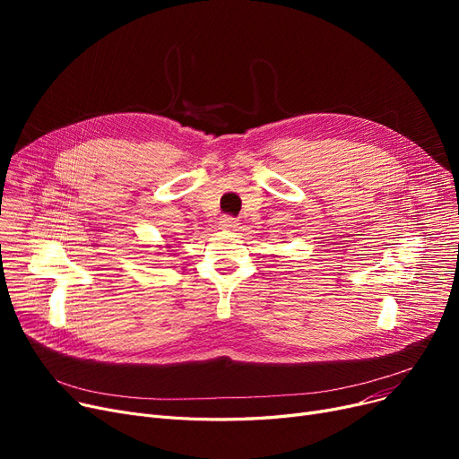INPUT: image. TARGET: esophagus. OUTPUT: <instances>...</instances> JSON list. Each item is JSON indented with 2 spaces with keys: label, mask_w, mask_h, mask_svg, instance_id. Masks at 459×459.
<instances>
[{
  "label": "esophagus",
  "mask_w": 459,
  "mask_h": 459,
  "mask_svg": "<svg viewBox=\"0 0 459 459\" xmlns=\"http://www.w3.org/2000/svg\"><path fill=\"white\" fill-rule=\"evenodd\" d=\"M221 227L227 229V230H238V229H239V223H238L236 217H232V215H223Z\"/></svg>",
  "instance_id": "obj_1"
}]
</instances>
